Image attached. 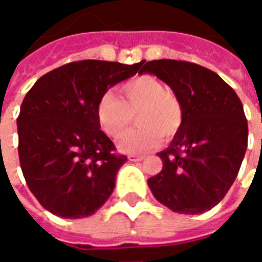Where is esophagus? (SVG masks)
Wrapping results in <instances>:
<instances>
[{"instance_id":"1","label":"esophagus","mask_w":262,"mask_h":262,"mask_svg":"<svg viewBox=\"0 0 262 262\" xmlns=\"http://www.w3.org/2000/svg\"><path fill=\"white\" fill-rule=\"evenodd\" d=\"M143 159H144L143 156H135V154H130V156H129V160H130V161H142Z\"/></svg>"}]
</instances>
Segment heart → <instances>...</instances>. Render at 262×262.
Instances as JSON below:
<instances>
[{"label":"heart","instance_id":"b5f03b06","mask_svg":"<svg viewBox=\"0 0 262 262\" xmlns=\"http://www.w3.org/2000/svg\"><path fill=\"white\" fill-rule=\"evenodd\" d=\"M120 99L112 91L103 92L97 103L99 126L109 137H118L130 125L132 115L139 126L118 139L120 151L146 153L161 142V136L172 137L184 120V108L176 94L151 75H140L126 81L119 88Z\"/></svg>","mask_w":262,"mask_h":262}]
</instances>
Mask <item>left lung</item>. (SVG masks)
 I'll use <instances>...</instances> for the list:
<instances>
[{"label": "left lung", "mask_w": 262, "mask_h": 262, "mask_svg": "<svg viewBox=\"0 0 262 262\" xmlns=\"http://www.w3.org/2000/svg\"><path fill=\"white\" fill-rule=\"evenodd\" d=\"M151 73L171 86L184 120L159 153L163 170L148 178L154 198L172 212L203 213L225 198L247 150L248 126L234 90L212 70L184 60H153Z\"/></svg>", "instance_id": "8db88e82"}]
</instances>
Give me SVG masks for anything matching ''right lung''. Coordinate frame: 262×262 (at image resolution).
I'll list each match as a JSON object with an SVG mask.
<instances>
[{"label": "right lung", "mask_w": 262, "mask_h": 262, "mask_svg": "<svg viewBox=\"0 0 262 262\" xmlns=\"http://www.w3.org/2000/svg\"><path fill=\"white\" fill-rule=\"evenodd\" d=\"M136 64L81 60L42 75L22 101L18 154L31 192L50 213L80 219L108 201L127 157L99 127L97 103Z\"/></svg>", "instance_id": "right-lung-1"}]
</instances>
